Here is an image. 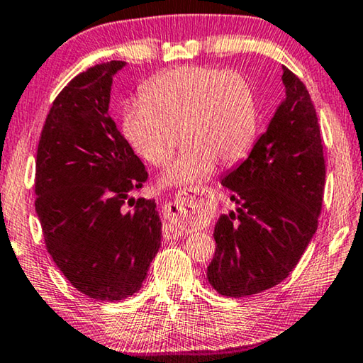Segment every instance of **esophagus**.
I'll list each match as a JSON object with an SVG mask.
<instances>
[{"mask_svg": "<svg viewBox=\"0 0 363 363\" xmlns=\"http://www.w3.org/2000/svg\"><path fill=\"white\" fill-rule=\"evenodd\" d=\"M208 202H210V192L208 189H202V191H191V189H184V191H177L174 202H169L164 206L166 215H168V221L164 223V238L166 239H176L187 231L186 226L189 223L199 221L206 215L208 211Z\"/></svg>", "mask_w": 363, "mask_h": 363, "instance_id": "obj_1", "label": "esophagus"}]
</instances>
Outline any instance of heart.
Wrapping results in <instances>:
<instances>
[{"instance_id":"obj_1","label":"heart","mask_w":363,"mask_h":363,"mask_svg":"<svg viewBox=\"0 0 363 363\" xmlns=\"http://www.w3.org/2000/svg\"><path fill=\"white\" fill-rule=\"evenodd\" d=\"M123 130L132 148L158 168L171 161L181 132L186 145L164 179L203 181L216 163L231 166L249 153L257 134L254 90L235 71L169 69L143 85L140 101L125 106Z\"/></svg>"}]
</instances>
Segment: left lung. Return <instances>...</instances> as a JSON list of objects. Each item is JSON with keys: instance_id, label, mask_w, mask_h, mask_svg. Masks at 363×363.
<instances>
[{"instance_id": "8db88e82", "label": "left lung", "mask_w": 363, "mask_h": 363, "mask_svg": "<svg viewBox=\"0 0 363 363\" xmlns=\"http://www.w3.org/2000/svg\"><path fill=\"white\" fill-rule=\"evenodd\" d=\"M286 100L245 161L223 177L238 211L215 226L210 284L226 297L254 296L284 281L318 228L325 157L318 118L301 79L283 67Z\"/></svg>"}]
</instances>
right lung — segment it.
Returning a JSON list of instances; mask_svg holds the SVG:
<instances>
[{
    "label": "right lung",
    "mask_w": 363,
    "mask_h": 363,
    "mask_svg": "<svg viewBox=\"0 0 363 363\" xmlns=\"http://www.w3.org/2000/svg\"><path fill=\"white\" fill-rule=\"evenodd\" d=\"M124 61L74 77L45 119L35 163V210L48 254L79 292L121 301L142 287L161 245L155 200L134 199L145 166L109 116Z\"/></svg>",
    "instance_id": "right-lung-1"
}]
</instances>
